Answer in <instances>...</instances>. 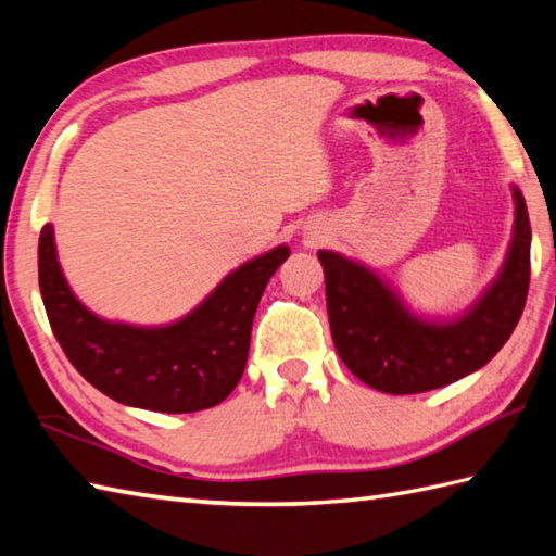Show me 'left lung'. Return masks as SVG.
Segmentation results:
<instances>
[{"mask_svg": "<svg viewBox=\"0 0 556 556\" xmlns=\"http://www.w3.org/2000/svg\"><path fill=\"white\" fill-rule=\"evenodd\" d=\"M504 263L456 315H422L361 260L317 251L337 353L361 382L384 394H420L480 370L511 337L530 281V219L518 186Z\"/></svg>", "mask_w": 556, "mask_h": 556, "instance_id": "left-lung-1", "label": "left lung"}]
</instances>
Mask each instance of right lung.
Here are the masks:
<instances>
[{
    "label": "right lung",
    "instance_id": "obj_1",
    "mask_svg": "<svg viewBox=\"0 0 556 556\" xmlns=\"http://www.w3.org/2000/svg\"><path fill=\"white\" fill-rule=\"evenodd\" d=\"M289 255L281 243L245 260L193 311L152 327L104 320L78 301L59 265L52 224L40 231L38 277L52 332L92 387L124 406L193 413L222 404L239 384L260 296Z\"/></svg>",
    "mask_w": 556,
    "mask_h": 556
}]
</instances>
